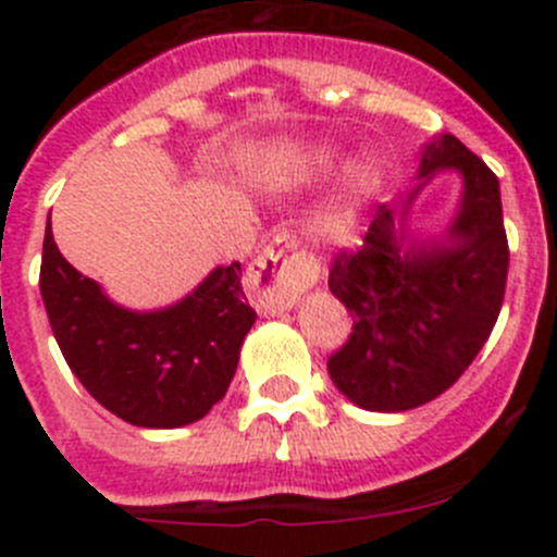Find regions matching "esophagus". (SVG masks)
Masks as SVG:
<instances>
[{"mask_svg":"<svg viewBox=\"0 0 557 557\" xmlns=\"http://www.w3.org/2000/svg\"><path fill=\"white\" fill-rule=\"evenodd\" d=\"M318 259L301 248L295 234L282 231L248 268V289L262 312L275 314L293 307L298 295L318 282Z\"/></svg>","mask_w":557,"mask_h":557,"instance_id":"esophagus-1","label":"esophagus"}]
</instances>
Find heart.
<instances>
[{
	"instance_id": "obj_1",
	"label": "heart",
	"mask_w": 557,
	"mask_h": 557,
	"mask_svg": "<svg viewBox=\"0 0 557 557\" xmlns=\"http://www.w3.org/2000/svg\"><path fill=\"white\" fill-rule=\"evenodd\" d=\"M329 228H332L334 234H343V231H346V218H339V214L337 218H332L329 220Z\"/></svg>"
}]
</instances>
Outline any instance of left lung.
Masks as SVG:
<instances>
[{"mask_svg": "<svg viewBox=\"0 0 557 557\" xmlns=\"http://www.w3.org/2000/svg\"><path fill=\"white\" fill-rule=\"evenodd\" d=\"M462 175L449 245L401 250L391 206H379L362 245L334 253L329 289L351 312V334L329 357L343 396L373 412H401L449 391L485 346L508 284V234L499 178L446 133L421 159V175Z\"/></svg>", "mask_w": 557, "mask_h": 557, "instance_id": "8db88e82", "label": "left lung"}]
</instances>
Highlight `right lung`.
Returning <instances> with one entry per match:
<instances>
[{"mask_svg": "<svg viewBox=\"0 0 557 557\" xmlns=\"http://www.w3.org/2000/svg\"><path fill=\"white\" fill-rule=\"evenodd\" d=\"M239 275V262H231L175 307L127 312L63 259L49 225L44 234L41 298L63 359L133 426L191 424L225 396L256 321Z\"/></svg>", "mask_w": 557, "mask_h": 557, "instance_id": "1", "label": "right lung"}]
</instances>
